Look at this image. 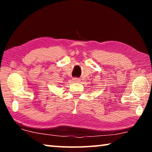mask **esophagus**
<instances>
[{
    "mask_svg": "<svg viewBox=\"0 0 152 152\" xmlns=\"http://www.w3.org/2000/svg\"><path fill=\"white\" fill-rule=\"evenodd\" d=\"M72 80L74 82H79L80 81V79L77 78H72Z\"/></svg>",
    "mask_w": 152,
    "mask_h": 152,
    "instance_id": "34e87169",
    "label": "esophagus"
}]
</instances>
